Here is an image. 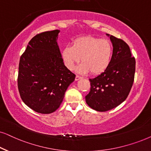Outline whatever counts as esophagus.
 <instances>
[{"label": "esophagus", "instance_id": "34e87169", "mask_svg": "<svg viewBox=\"0 0 151 151\" xmlns=\"http://www.w3.org/2000/svg\"><path fill=\"white\" fill-rule=\"evenodd\" d=\"M80 79H82V77H80V76H76V81H77V80H79Z\"/></svg>", "mask_w": 151, "mask_h": 151}]
</instances>
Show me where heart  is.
Masks as SVG:
<instances>
[{
  "label": "heart",
  "mask_w": 151,
  "mask_h": 151,
  "mask_svg": "<svg viewBox=\"0 0 151 151\" xmlns=\"http://www.w3.org/2000/svg\"><path fill=\"white\" fill-rule=\"evenodd\" d=\"M112 57V46L109 40L99 37L86 36L76 39L72 46H67L62 51L64 64L69 70L76 64L82 63L76 69L78 73L91 71L93 75L104 72L109 65Z\"/></svg>",
  "instance_id": "1"
}]
</instances>
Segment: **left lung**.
<instances>
[{
	"instance_id": "8db88e82",
	"label": "left lung",
	"mask_w": 151,
	"mask_h": 151,
	"mask_svg": "<svg viewBox=\"0 0 151 151\" xmlns=\"http://www.w3.org/2000/svg\"><path fill=\"white\" fill-rule=\"evenodd\" d=\"M112 57L107 69L89 79L91 89L85 96L87 104L95 110L106 111L122 103L132 88L135 73V59L128 45L112 35Z\"/></svg>"
}]
</instances>
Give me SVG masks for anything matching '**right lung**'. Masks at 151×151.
<instances>
[{"mask_svg": "<svg viewBox=\"0 0 151 151\" xmlns=\"http://www.w3.org/2000/svg\"><path fill=\"white\" fill-rule=\"evenodd\" d=\"M59 30L37 34L21 56L18 89L27 106L50 114L61 105L76 75L64 64L58 44Z\"/></svg>", "mask_w": 151, "mask_h": 151, "instance_id": "right-lung-1", "label": "right lung"}]
</instances>
